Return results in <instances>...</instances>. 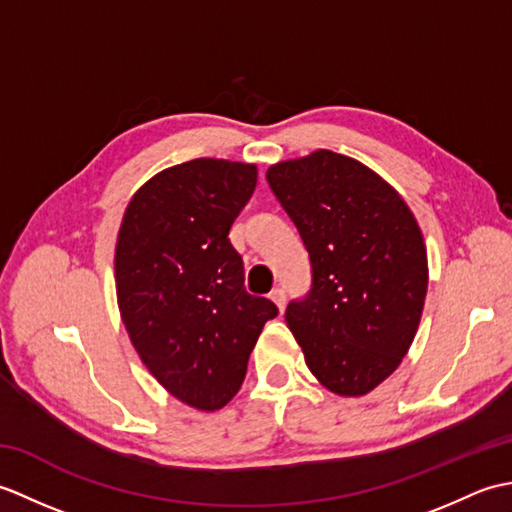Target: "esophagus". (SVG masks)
<instances>
[{
  "instance_id": "1",
  "label": "esophagus",
  "mask_w": 512,
  "mask_h": 512,
  "mask_svg": "<svg viewBox=\"0 0 512 512\" xmlns=\"http://www.w3.org/2000/svg\"><path fill=\"white\" fill-rule=\"evenodd\" d=\"M270 299H273V303L279 308V312H284V308H286V292L284 290L275 288L273 292H270Z\"/></svg>"
}]
</instances>
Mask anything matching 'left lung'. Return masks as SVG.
Listing matches in <instances>:
<instances>
[{"label":"left lung","mask_w":512,"mask_h":512,"mask_svg":"<svg viewBox=\"0 0 512 512\" xmlns=\"http://www.w3.org/2000/svg\"><path fill=\"white\" fill-rule=\"evenodd\" d=\"M266 178L312 264L288 328L325 389L365 396L396 372L420 325L429 264L416 217L376 171L330 149L281 160Z\"/></svg>","instance_id":"left-lung-1"}]
</instances>
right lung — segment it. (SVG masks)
I'll use <instances>...</instances> for the list:
<instances>
[{"mask_svg":"<svg viewBox=\"0 0 512 512\" xmlns=\"http://www.w3.org/2000/svg\"><path fill=\"white\" fill-rule=\"evenodd\" d=\"M257 167L195 158L158 171L129 200L114 250L116 299L140 361L171 396L217 411L244 383L270 299L248 295L228 231Z\"/></svg>","mask_w":512,"mask_h":512,"instance_id":"add662e5","label":"right lung"}]
</instances>
